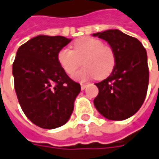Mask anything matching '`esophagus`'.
<instances>
[{"mask_svg": "<svg viewBox=\"0 0 159 159\" xmlns=\"http://www.w3.org/2000/svg\"><path fill=\"white\" fill-rule=\"evenodd\" d=\"M87 86V84H81V89L82 90H84Z\"/></svg>", "mask_w": 159, "mask_h": 159, "instance_id": "esophagus-1", "label": "esophagus"}]
</instances>
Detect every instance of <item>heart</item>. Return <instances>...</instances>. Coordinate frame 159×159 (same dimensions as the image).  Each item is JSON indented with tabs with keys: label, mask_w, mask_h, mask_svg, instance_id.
<instances>
[{
	"label": "heart",
	"mask_w": 159,
	"mask_h": 159,
	"mask_svg": "<svg viewBox=\"0 0 159 159\" xmlns=\"http://www.w3.org/2000/svg\"><path fill=\"white\" fill-rule=\"evenodd\" d=\"M83 58V64L85 66L74 75L75 79L82 82L93 77L98 79L107 77L113 72L116 62V53L110 46L104 45L100 39L90 36L75 40L73 50L62 48L57 56L60 66L69 75L81 66Z\"/></svg>",
	"instance_id": "1"
}]
</instances>
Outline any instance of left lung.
<instances>
[{"instance_id":"8db88e82","label":"left lung","mask_w":159,"mask_h":159,"mask_svg":"<svg viewBox=\"0 0 159 159\" xmlns=\"http://www.w3.org/2000/svg\"><path fill=\"white\" fill-rule=\"evenodd\" d=\"M116 53V66L105 80L95 84L99 94L93 100L97 110L109 120H125L134 115L146 98L148 85L147 52L138 39L117 29L93 34Z\"/></svg>"}]
</instances>
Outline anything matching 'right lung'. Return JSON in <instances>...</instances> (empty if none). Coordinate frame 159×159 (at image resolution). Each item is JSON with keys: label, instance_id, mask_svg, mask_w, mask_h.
Segmentation results:
<instances>
[{"label": "right lung", "instance_id": "add662e5", "mask_svg": "<svg viewBox=\"0 0 159 159\" xmlns=\"http://www.w3.org/2000/svg\"><path fill=\"white\" fill-rule=\"evenodd\" d=\"M70 41L38 35L17 50L12 66L17 100L27 118L39 127L54 129L66 124L81 91L57 59L59 50Z\"/></svg>", "mask_w": 159, "mask_h": 159}]
</instances>
